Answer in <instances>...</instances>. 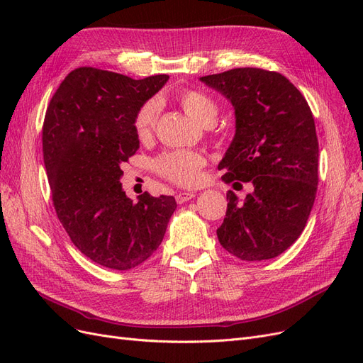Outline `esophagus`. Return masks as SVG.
<instances>
[{
  "label": "esophagus",
  "mask_w": 363,
  "mask_h": 363,
  "mask_svg": "<svg viewBox=\"0 0 363 363\" xmlns=\"http://www.w3.org/2000/svg\"><path fill=\"white\" fill-rule=\"evenodd\" d=\"M194 196H196L195 192H179L177 195H175V200H177L179 204H183V203H186V201L192 200Z\"/></svg>",
  "instance_id": "esophagus-1"
}]
</instances>
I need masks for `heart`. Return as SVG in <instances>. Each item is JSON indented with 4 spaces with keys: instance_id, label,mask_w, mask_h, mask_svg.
<instances>
[{
    "instance_id": "b5f03b06",
    "label": "heart",
    "mask_w": 363,
    "mask_h": 363,
    "mask_svg": "<svg viewBox=\"0 0 363 363\" xmlns=\"http://www.w3.org/2000/svg\"><path fill=\"white\" fill-rule=\"evenodd\" d=\"M179 101L184 112L200 124H212L218 115V106L211 96L186 89L179 94ZM160 112V103L157 98L142 104L135 115L133 127L135 133L140 140H147L155 131L157 116ZM206 164V157L199 151L189 150H171L164 151L155 160V168L163 179L172 182L183 188H192L201 180V168Z\"/></svg>"
}]
</instances>
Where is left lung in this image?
<instances>
[{"mask_svg": "<svg viewBox=\"0 0 363 363\" xmlns=\"http://www.w3.org/2000/svg\"><path fill=\"white\" fill-rule=\"evenodd\" d=\"M232 101L236 133L219 162L223 180L252 192L244 203L228 191L221 244L240 260L286 251L306 227L318 189V138L309 104L286 77L235 68L200 79Z\"/></svg>", "mask_w": 363, "mask_h": 363, "instance_id": "8db88e82", "label": "left lung"}]
</instances>
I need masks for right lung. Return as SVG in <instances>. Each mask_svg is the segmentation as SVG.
I'll list each match as a JSON object with an SVG mask.
<instances>
[{
  "instance_id": "right-lung-1",
  "label": "right lung",
  "mask_w": 363,
  "mask_h": 363,
  "mask_svg": "<svg viewBox=\"0 0 363 363\" xmlns=\"http://www.w3.org/2000/svg\"><path fill=\"white\" fill-rule=\"evenodd\" d=\"M168 75L133 80L82 67L71 71L48 104L42 128L52 203L72 244L98 265L125 271L162 244L177 203L144 192L133 203L119 183L139 139L138 108Z\"/></svg>"
}]
</instances>
